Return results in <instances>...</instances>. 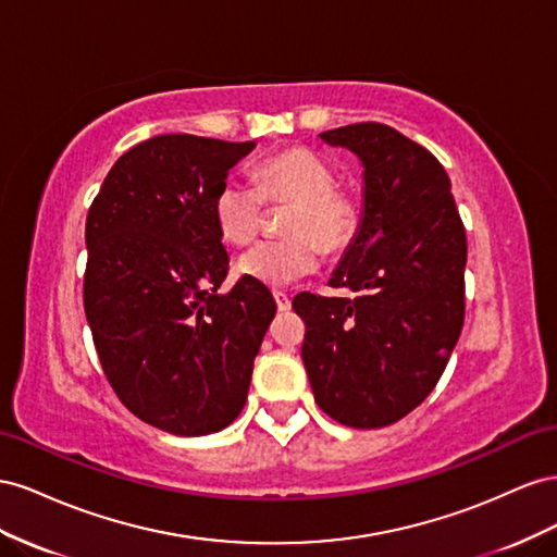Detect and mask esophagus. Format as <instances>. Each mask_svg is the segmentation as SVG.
Here are the masks:
<instances>
[{
  "mask_svg": "<svg viewBox=\"0 0 557 557\" xmlns=\"http://www.w3.org/2000/svg\"><path fill=\"white\" fill-rule=\"evenodd\" d=\"M273 296H275V304H277V310H280V312L292 310V300H289L287 294H284V292H273Z\"/></svg>",
  "mask_w": 557,
  "mask_h": 557,
  "instance_id": "esophagus-1",
  "label": "esophagus"
}]
</instances>
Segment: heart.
<instances>
[{"mask_svg":"<svg viewBox=\"0 0 557 557\" xmlns=\"http://www.w3.org/2000/svg\"><path fill=\"white\" fill-rule=\"evenodd\" d=\"M265 202H292L284 240H268L237 261V270L265 287H289L312 275L322 249L338 251L352 240L359 210L352 196L336 186V170L306 147L277 151L253 170V184L228 177L214 196V219L224 240L249 245L263 228Z\"/></svg>","mask_w":557,"mask_h":557,"instance_id":"1","label":"heart"}]
</instances>
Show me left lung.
<instances>
[{
    "instance_id": "8db88e82",
    "label": "left lung",
    "mask_w": 557,
    "mask_h": 557,
    "mask_svg": "<svg viewBox=\"0 0 557 557\" xmlns=\"http://www.w3.org/2000/svg\"><path fill=\"white\" fill-rule=\"evenodd\" d=\"M363 165V214L331 287L300 294V347L314 401L329 418L377 429L418 408L446 371L465 324L467 235L450 180L418 141L383 123L320 135Z\"/></svg>"
}]
</instances>
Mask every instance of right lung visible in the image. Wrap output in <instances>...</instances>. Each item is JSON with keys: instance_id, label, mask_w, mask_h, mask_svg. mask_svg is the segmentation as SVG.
Here are the masks:
<instances>
[{"instance_id": "add662e5", "label": "right lung", "mask_w": 557, "mask_h": 557, "mask_svg": "<svg viewBox=\"0 0 557 557\" xmlns=\"http://www.w3.org/2000/svg\"><path fill=\"white\" fill-rule=\"evenodd\" d=\"M257 147L158 135L109 170L86 219L84 310L102 371L133 416L174 436L228 426L275 317L261 282L228 273L214 196Z\"/></svg>"}]
</instances>
